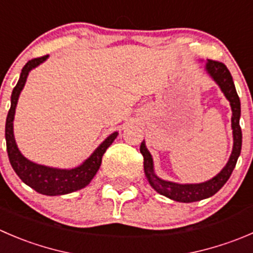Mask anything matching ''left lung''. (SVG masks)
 Wrapping results in <instances>:
<instances>
[{"label":"left lung","mask_w":253,"mask_h":253,"mask_svg":"<svg viewBox=\"0 0 253 253\" xmlns=\"http://www.w3.org/2000/svg\"><path fill=\"white\" fill-rule=\"evenodd\" d=\"M205 69H207L208 74L214 79V82L219 85L221 91L224 92L226 99L230 101L232 110L231 127L232 134H234V147H232V152L229 162L222 168V170L216 176L210 179V180L199 184H178L173 183V181H167L158 178L156 173H154L153 159H152L151 153L147 149L144 142H142L141 148H139L144 159V173H146V176L148 179L149 184L152 185V188L161 195H164V197L169 198L171 200H175V202L193 203L212 197L229 180L230 175H231L232 170H234L235 166H236L237 158H239L240 153H241L242 132L241 127H240L241 104H240V97L236 92V87H235L231 74H230L226 65L220 63V61L210 60V59H208Z\"/></svg>","instance_id":"obj_1"}]
</instances>
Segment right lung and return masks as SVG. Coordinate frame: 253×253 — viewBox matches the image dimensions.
<instances>
[{"label":"right lung","mask_w":253,"mask_h":253,"mask_svg":"<svg viewBox=\"0 0 253 253\" xmlns=\"http://www.w3.org/2000/svg\"><path fill=\"white\" fill-rule=\"evenodd\" d=\"M46 58H48V55L32 59L22 69L18 83L12 91L11 109L7 115L6 144L9 163H11L12 168L16 171L17 175L22 179V181L41 194L53 197V195L69 194V193L77 192V190L85 188L94 178L96 171L99 170L100 166H101L102 156L106 152V149L111 146V143L115 141L119 133L114 132L112 134H110L84 163L73 169H58L41 166V164L28 161L26 157L22 156L13 136V119L17 101H18L19 94H21L24 84H26L29 72L38 67L39 64H42Z\"/></svg>","instance_id":"add662e5"}]
</instances>
